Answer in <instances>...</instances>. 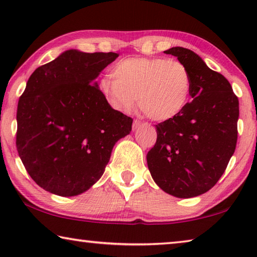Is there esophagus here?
<instances>
[{
    "mask_svg": "<svg viewBox=\"0 0 257 257\" xmlns=\"http://www.w3.org/2000/svg\"><path fill=\"white\" fill-rule=\"evenodd\" d=\"M142 125V122L139 120H135L134 123H133V130L135 132V130H137L139 127Z\"/></svg>",
    "mask_w": 257,
    "mask_h": 257,
    "instance_id": "1",
    "label": "esophagus"
}]
</instances>
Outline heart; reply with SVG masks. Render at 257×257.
I'll use <instances>...</instances> for the list:
<instances>
[{
  "label": "heart",
  "mask_w": 257,
  "mask_h": 257,
  "mask_svg": "<svg viewBox=\"0 0 257 257\" xmlns=\"http://www.w3.org/2000/svg\"><path fill=\"white\" fill-rule=\"evenodd\" d=\"M191 75L184 63L164 58H129L119 61L112 73L102 77L99 88L118 111L137 103L150 119L171 120L189 104Z\"/></svg>",
  "instance_id": "heart-1"
}]
</instances>
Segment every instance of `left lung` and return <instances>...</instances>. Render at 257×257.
Returning <instances> with one entry per match:
<instances>
[{
  "mask_svg": "<svg viewBox=\"0 0 257 257\" xmlns=\"http://www.w3.org/2000/svg\"><path fill=\"white\" fill-rule=\"evenodd\" d=\"M188 68L193 98L180 114L156 125L158 139L147 167L161 189L178 198L210 190L227 168L237 144L239 102L230 82L185 47L164 51Z\"/></svg>",
  "mask_w": 257,
  "mask_h": 257,
  "instance_id": "obj_1",
  "label": "left lung"
}]
</instances>
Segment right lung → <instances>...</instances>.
<instances>
[{
    "instance_id": "obj_1",
    "label": "right lung",
    "mask_w": 257,
    "mask_h": 257,
    "mask_svg": "<svg viewBox=\"0 0 257 257\" xmlns=\"http://www.w3.org/2000/svg\"><path fill=\"white\" fill-rule=\"evenodd\" d=\"M119 54L68 50L29 77L17 111V150L43 189L71 197L99 180L133 119L112 108L96 78Z\"/></svg>"
}]
</instances>
